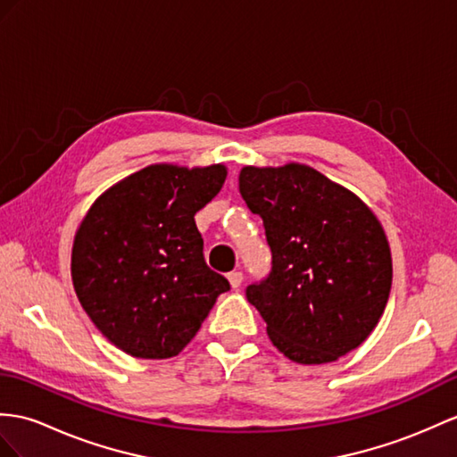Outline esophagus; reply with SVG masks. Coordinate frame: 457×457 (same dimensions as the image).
<instances>
[{
    "instance_id": "esophagus-1",
    "label": "esophagus",
    "mask_w": 457,
    "mask_h": 457,
    "mask_svg": "<svg viewBox=\"0 0 457 457\" xmlns=\"http://www.w3.org/2000/svg\"><path fill=\"white\" fill-rule=\"evenodd\" d=\"M242 281H244L242 271H232V273H228V283H230L232 288H238V287L242 285Z\"/></svg>"
}]
</instances>
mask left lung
Here are the masks:
<instances>
[{
	"label": "left lung",
	"instance_id": "1",
	"mask_svg": "<svg viewBox=\"0 0 457 457\" xmlns=\"http://www.w3.org/2000/svg\"><path fill=\"white\" fill-rule=\"evenodd\" d=\"M244 202L263 219L273 267L246 288L287 359L326 364L354 351L380 321L392 252L359 195L308 164L244 166Z\"/></svg>",
	"mask_w": 457,
	"mask_h": 457
}]
</instances>
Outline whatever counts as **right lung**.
<instances>
[{
	"instance_id": "add662e5",
	"label": "right lung",
	"mask_w": 457,
	"mask_h": 457,
	"mask_svg": "<svg viewBox=\"0 0 457 457\" xmlns=\"http://www.w3.org/2000/svg\"><path fill=\"white\" fill-rule=\"evenodd\" d=\"M225 164H151L96 197L75 232L71 279L87 316L136 359L176 357L230 285L209 270L194 215Z\"/></svg>"
}]
</instances>
